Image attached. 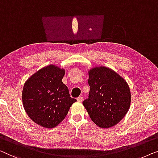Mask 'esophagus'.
Returning <instances> with one entry per match:
<instances>
[{"mask_svg":"<svg viewBox=\"0 0 158 158\" xmlns=\"http://www.w3.org/2000/svg\"><path fill=\"white\" fill-rule=\"evenodd\" d=\"M83 99H84V97H79L78 98H77V101H78L79 102H81L82 101H83Z\"/></svg>","mask_w":158,"mask_h":158,"instance_id":"34e87169","label":"esophagus"}]
</instances>
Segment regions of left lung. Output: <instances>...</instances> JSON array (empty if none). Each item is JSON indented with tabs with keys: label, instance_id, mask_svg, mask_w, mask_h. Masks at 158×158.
Returning a JSON list of instances; mask_svg holds the SVG:
<instances>
[{
	"label": "left lung",
	"instance_id": "1",
	"mask_svg": "<svg viewBox=\"0 0 158 158\" xmlns=\"http://www.w3.org/2000/svg\"><path fill=\"white\" fill-rule=\"evenodd\" d=\"M88 73L90 90L83 105L99 127L114 126L130 109L131 93L128 84L120 75L106 66H96Z\"/></svg>",
	"mask_w": 158,
	"mask_h": 158
}]
</instances>
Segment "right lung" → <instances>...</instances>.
Instances as JSON below:
<instances>
[{"instance_id":"1","label":"right lung","mask_w":158,"mask_h":158,"mask_svg":"<svg viewBox=\"0 0 158 158\" xmlns=\"http://www.w3.org/2000/svg\"><path fill=\"white\" fill-rule=\"evenodd\" d=\"M65 69L50 64L27 79L22 92L26 112L35 123L45 128L56 127L77 101L62 82Z\"/></svg>"}]
</instances>
